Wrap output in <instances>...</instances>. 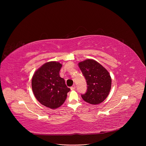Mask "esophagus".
I'll use <instances>...</instances> for the list:
<instances>
[{
	"mask_svg": "<svg viewBox=\"0 0 146 146\" xmlns=\"http://www.w3.org/2000/svg\"><path fill=\"white\" fill-rule=\"evenodd\" d=\"M75 89H76V86H75V85H73V86L70 88V89H71L72 90H74Z\"/></svg>",
	"mask_w": 146,
	"mask_h": 146,
	"instance_id": "esophagus-1",
	"label": "esophagus"
}]
</instances>
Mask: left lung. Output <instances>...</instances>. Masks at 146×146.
<instances>
[{"label": "left lung", "mask_w": 146, "mask_h": 146, "mask_svg": "<svg viewBox=\"0 0 146 146\" xmlns=\"http://www.w3.org/2000/svg\"><path fill=\"white\" fill-rule=\"evenodd\" d=\"M78 64L88 85L86 92L81 95L82 99L92 105L101 104L108 96L111 88L112 80L109 72L92 59L84 60Z\"/></svg>", "instance_id": "obj_1"}]
</instances>
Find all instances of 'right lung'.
<instances>
[{
    "mask_svg": "<svg viewBox=\"0 0 146 146\" xmlns=\"http://www.w3.org/2000/svg\"><path fill=\"white\" fill-rule=\"evenodd\" d=\"M62 64L57 61L44 64L35 71L32 78V89L41 104L51 109H56L66 101L70 89L60 76Z\"/></svg>",
    "mask_w": 146,
    "mask_h": 146,
    "instance_id": "obj_1",
    "label": "right lung"
}]
</instances>
